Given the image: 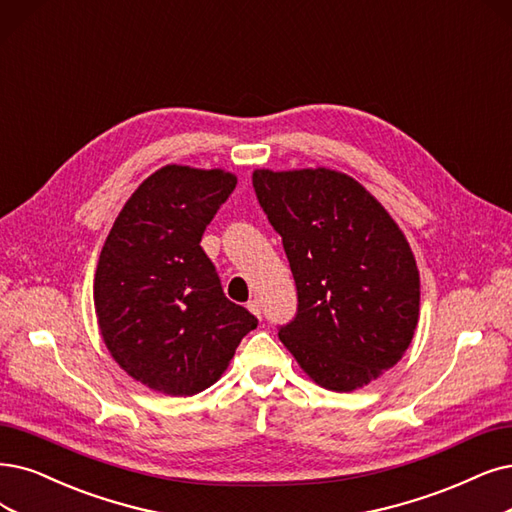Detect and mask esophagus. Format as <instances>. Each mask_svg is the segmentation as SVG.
Instances as JSON below:
<instances>
[{
	"mask_svg": "<svg viewBox=\"0 0 512 512\" xmlns=\"http://www.w3.org/2000/svg\"><path fill=\"white\" fill-rule=\"evenodd\" d=\"M246 308H249L255 316H261V306H259V301H257V299H251L249 304H246Z\"/></svg>",
	"mask_w": 512,
	"mask_h": 512,
	"instance_id": "1",
	"label": "esophagus"
}]
</instances>
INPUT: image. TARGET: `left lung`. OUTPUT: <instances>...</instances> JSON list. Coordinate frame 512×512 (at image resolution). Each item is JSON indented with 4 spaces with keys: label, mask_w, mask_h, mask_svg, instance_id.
I'll list each match as a JSON object with an SVG mask.
<instances>
[{
    "label": "left lung",
    "mask_w": 512,
    "mask_h": 512,
    "mask_svg": "<svg viewBox=\"0 0 512 512\" xmlns=\"http://www.w3.org/2000/svg\"><path fill=\"white\" fill-rule=\"evenodd\" d=\"M253 187L297 287L278 329L299 367L352 392L401 361L420 316V272L405 234L367 189L331 168L255 170Z\"/></svg>",
    "instance_id": "obj_1"
}]
</instances>
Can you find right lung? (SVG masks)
<instances>
[{"label": "right lung", "mask_w": 512, "mask_h": 512, "mask_svg": "<svg viewBox=\"0 0 512 512\" xmlns=\"http://www.w3.org/2000/svg\"><path fill=\"white\" fill-rule=\"evenodd\" d=\"M236 175L168 164L128 198L103 244L94 310L116 363L147 388L213 386L257 318L227 299L200 240Z\"/></svg>", "instance_id": "1"}]
</instances>
